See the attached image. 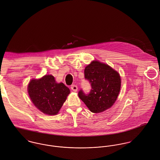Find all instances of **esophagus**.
Returning a JSON list of instances; mask_svg holds the SVG:
<instances>
[{"instance_id": "obj_1", "label": "esophagus", "mask_w": 160, "mask_h": 160, "mask_svg": "<svg viewBox=\"0 0 160 160\" xmlns=\"http://www.w3.org/2000/svg\"><path fill=\"white\" fill-rule=\"evenodd\" d=\"M71 88H72V90H73L74 92H77V90H78V86H76V85H72L71 86Z\"/></svg>"}]
</instances>
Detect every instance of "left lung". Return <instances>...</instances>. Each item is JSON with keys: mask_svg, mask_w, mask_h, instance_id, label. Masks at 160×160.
Segmentation results:
<instances>
[{"mask_svg": "<svg viewBox=\"0 0 160 160\" xmlns=\"http://www.w3.org/2000/svg\"><path fill=\"white\" fill-rule=\"evenodd\" d=\"M84 75L92 89L88 94L81 90L78 93L80 99L93 113L102 112L110 108L120 92L119 73L108 65L93 60L85 68Z\"/></svg>", "mask_w": 160, "mask_h": 160, "instance_id": "1", "label": "left lung"}]
</instances>
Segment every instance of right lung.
<instances>
[{
  "instance_id": "1",
  "label": "right lung",
  "mask_w": 160,
  "mask_h": 160,
  "mask_svg": "<svg viewBox=\"0 0 160 160\" xmlns=\"http://www.w3.org/2000/svg\"><path fill=\"white\" fill-rule=\"evenodd\" d=\"M28 90L31 101L37 108L44 114L51 116L58 114L70 93V89L63 83H57L52 75L32 79Z\"/></svg>"
}]
</instances>
